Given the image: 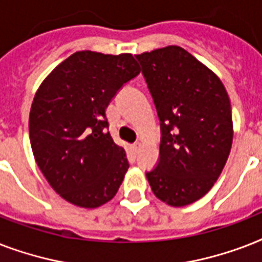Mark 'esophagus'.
Listing matches in <instances>:
<instances>
[{
  "instance_id": "34e87169",
  "label": "esophagus",
  "mask_w": 262,
  "mask_h": 262,
  "mask_svg": "<svg viewBox=\"0 0 262 262\" xmlns=\"http://www.w3.org/2000/svg\"><path fill=\"white\" fill-rule=\"evenodd\" d=\"M140 148H141V143H139V141H137V143L133 144V149H135V152H139Z\"/></svg>"
}]
</instances>
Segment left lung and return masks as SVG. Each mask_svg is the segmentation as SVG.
Wrapping results in <instances>:
<instances>
[{
	"label": "left lung",
	"instance_id": "left-lung-1",
	"mask_svg": "<svg viewBox=\"0 0 262 262\" xmlns=\"http://www.w3.org/2000/svg\"><path fill=\"white\" fill-rule=\"evenodd\" d=\"M160 121L159 162L147 179L154 194L185 207L211 190L230 155L232 114L220 79L190 53L167 46L136 55Z\"/></svg>",
	"mask_w": 262,
	"mask_h": 262
}]
</instances>
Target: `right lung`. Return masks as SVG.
I'll list each match as a JSON object with an SVG mask.
<instances>
[{"label":"right lung","instance_id":"obj_1","mask_svg":"<svg viewBox=\"0 0 262 262\" xmlns=\"http://www.w3.org/2000/svg\"><path fill=\"white\" fill-rule=\"evenodd\" d=\"M139 73L132 54L77 51L35 94L30 111L35 160L50 186L77 207H100L122 183L129 162L107 132L106 108Z\"/></svg>","mask_w":262,"mask_h":262}]
</instances>
